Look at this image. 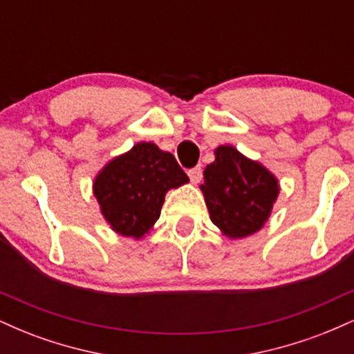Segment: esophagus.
<instances>
[{
    "instance_id": "obj_1",
    "label": "esophagus",
    "mask_w": 354,
    "mask_h": 354,
    "mask_svg": "<svg viewBox=\"0 0 354 354\" xmlns=\"http://www.w3.org/2000/svg\"><path fill=\"white\" fill-rule=\"evenodd\" d=\"M188 176L193 185H198V183L201 181V176H203V171H201L200 166H196V168H191L188 171Z\"/></svg>"
}]
</instances>
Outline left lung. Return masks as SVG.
Segmentation results:
<instances>
[{
    "label": "left lung",
    "instance_id": "obj_1",
    "mask_svg": "<svg viewBox=\"0 0 354 354\" xmlns=\"http://www.w3.org/2000/svg\"><path fill=\"white\" fill-rule=\"evenodd\" d=\"M203 174L200 188L209 218L226 238H246L265 226L279 194V183L270 169L234 146L221 145Z\"/></svg>",
    "mask_w": 354,
    "mask_h": 354
}]
</instances>
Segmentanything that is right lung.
<instances>
[{"label": "right lung", "instance_id": "add662e5", "mask_svg": "<svg viewBox=\"0 0 354 354\" xmlns=\"http://www.w3.org/2000/svg\"><path fill=\"white\" fill-rule=\"evenodd\" d=\"M188 181L171 153L143 141L103 166L93 194L115 233L141 239L160 218L166 193Z\"/></svg>", "mask_w": 354, "mask_h": 354}]
</instances>
